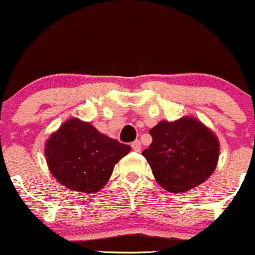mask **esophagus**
I'll return each instance as SVG.
<instances>
[{
	"label": "esophagus",
	"instance_id": "esophagus-1",
	"mask_svg": "<svg viewBox=\"0 0 255 255\" xmlns=\"http://www.w3.org/2000/svg\"><path fill=\"white\" fill-rule=\"evenodd\" d=\"M130 146H132V149L135 151V152H139V151L141 150V142L139 140H135L132 142V145H130Z\"/></svg>",
	"mask_w": 255,
	"mask_h": 255
}]
</instances>
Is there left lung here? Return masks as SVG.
I'll return each instance as SVG.
<instances>
[{"label": "left lung", "mask_w": 255, "mask_h": 255, "mask_svg": "<svg viewBox=\"0 0 255 255\" xmlns=\"http://www.w3.org/2000/svg\"><path fill=\"white\" fill-rule=\"evenodd\" d=\"M152 142L142 151L156 181L167 191L181 194L212 175L219 159L217 135L195 117L161 121L150 129Z\"/></svg>", "instance_id": "8db88e82"}]
</instances>
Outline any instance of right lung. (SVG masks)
<instances>
[{"instance_id":"obj_1","label":"right lung","mask_w":255,"mask_h":255,"mask_svg":"<svg viewBox=\"0 0 255 255\" xmlns=\"http://www.w3.org/2000/svg\"><path fill=\"white\" fill-rule=\"evenodd\" d=\"M44 155L52 175L72 191L94 194L110 179L129 145L100 133L89 122L70 119L46 140Z\"/></svg>"}]
</instances>
